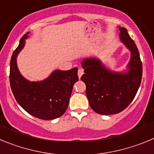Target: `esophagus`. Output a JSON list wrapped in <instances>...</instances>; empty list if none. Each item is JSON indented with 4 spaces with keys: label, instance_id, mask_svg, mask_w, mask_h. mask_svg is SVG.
<instances>
[{
    "label": "esophagus",
    "instance_id": "esophagus-1",
    "mask_svg": "<svg viewBox=\"0 0 154 154\" xmlns=\"http://www.w3.org/2000/svg\"><path fill=\"white\" fill-rule=\"evenodd\" d=\"M83 70H82V69H79L78 70V76H79V78H81V76L82 75H83Z\"/></svg>",
    "mask_w": 154,
    "mask_h": 154
}]
</instances>
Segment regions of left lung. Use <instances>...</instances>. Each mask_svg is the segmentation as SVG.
Segmentation results:
<instances>
[{"label":"left lung","mask_w":154,"mask_h":154,"mask_svg":"<svg viewBox=\"0 0 154 154\" xmlns=\"http://www.w3.org/2000/svg\"><path fill=\"white\" fill-rule=\"evenodd\" d=\"M121 42L131 52L126 72H112L98 58L82 62L85 74L81 80L86 85L85 94L91 108L101 115L119 113L131 103L140 85L143 67L140 53L125 28L119 27Z\"/></svg>","instance_id":"8db88e82"}]
</instances>
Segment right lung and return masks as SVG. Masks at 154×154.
I'll return each instance as SVG.
<instances>
[{"label": "right lung", "mask_w": 154, "mask_h": 154, "mask_svg": "<svg viewBox=\"0 0 154 154\" xmlns=\"http://www.w3.org/2000/svg\"><path fill=\"white\" fill-rule=\"evenodd\" d=\"M29 32L24 34L12 54L10 85L16 101L30 115L45 120L60 117L69 106L73 85L79 80L78 69L55 70L41 82H30L19 72L17 57L23 49Z\"/></svg>", "instance_id": "obj_1"}]
</instances>
